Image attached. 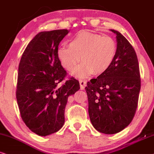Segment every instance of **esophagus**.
I'll use <instances>...</instances> for the list:
<instances>
[{
  "label": "esophagus",
  "instance_id": "34e87169",
  "mask_svg": "<svg viewBox=\"0 0 154 154\" xmlns=\"http://www.w3.org/2000/svg\"><path fill=\"white\" fill-rule=\"evenodd\" d=\"M79 85H80L81 89H84L86 86V82L85 80H79Z\"/></svg>",
  "mask_w": 154,
  "mask_h": 154
}]
</instances>
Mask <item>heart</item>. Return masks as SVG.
Segmentation results:
<instances>
[{
    "mask_svg": "<svg viewBox=\"0 0 154 154\" xmlns=\"http://www.w3.org/2000/svg\"><path fill=\"white\" fill-rule=\"evenodd\" d=\"M68 42L69 45H63L57 48V57L62 66L69 72L73 71L81 60L82 63L74 73L79 78L106 72L117 52L116 43L112 38L85 30L76 33Z\"/></svg>",
    "mask_w": 154,
    "mask_h": 154,
    "instance_id": "1",
    "label": "heart"
}]
</instances>
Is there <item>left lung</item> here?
<instances>
[{"instance_id": "8db88e82", "label": "left lung", "mask_w": 154, "mask_h": 154, "mask_svg": "<svg viewBox=\"0 0 154 154\" xmlns=\"http://www.w3.org/2000/svg\"><path fill=\"white\" fill-rule=\"evenodd\" d=\"M117 52L111 67L85 87L89 115L95 129L114 134L125 129L135 115L141 79L139 62L133 47L118 31Z\"/></svg>"}]
</instances>
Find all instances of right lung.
I'll list each match as a JSON object with an SVG mask.
<instances>
[{"instance_id":"1","label":"right lung","mask_w":154,"mask_h":154,"mask_svg":"<svg viewBox=\"0 0 154 154\" xmlns=\"http://www.w3.org/2000/svg\"><path fill=\"white\" fill-rule=\"evenodd\" d=\"M69 30L39 32L25 48L18 67L16 99L21 118L32 132L45 137L65 123L68 97L79 88L78 80L67 76L57 50Z\"/></svg>"}]
</instances>
